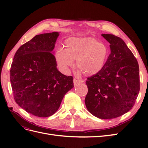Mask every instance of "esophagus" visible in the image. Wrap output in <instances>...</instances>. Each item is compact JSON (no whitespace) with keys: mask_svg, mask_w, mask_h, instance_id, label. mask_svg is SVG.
Segmentation results:
<instances>
[{"mask_svg":"<svg viewBox=\"0 0 148 148\" xmlns=\"http://www.w3.org/2000/svg\"><path fill=\"white\" fill-rule=\"evenodd\" d=\"M82 82H83V81H82V80L77 79H75V78H74V79H73V84H74L75 86H77L78 84L82 83Z\"/></svg>","mask_w":148,"mask_h":148,"instance_id":"34e87169","label":"esophagus"}]
</instances>
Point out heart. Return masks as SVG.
I'll return each mask as SVG.
<instances>
[{"label":"heart","mask_w":148,"mask_h":148,"mask_svg":"<svg viewBox=\"0 0 148 148\" xmlns=\"http://www.w3.org/2000/svg\"><path fill=\"white\" fill-rule=\"evenodd\" d=\"M64 49L55 53V59L60 69L68 72L76 66L79 73L91 77L104 68L108 57V48L97 40L84 37H71L65 40Z\"/></svg>","instance_id":"1"}]
</instances>
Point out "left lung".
Wrapping results in <instances>:
<instances>
[{"mask_svg": "<svg viewBox=\"0 0 148 148\" xmlns=\"http://www.w3.org/2000/svg\"><path fill=\"white\" fill-rule=\"evenodd\" d=\"M102 36L110 43V53L100 72L87 79L84 102L95 117L110 119L128 112L135 104L140 88L139 65L122 39Z\"/></svg>", "mask_w": 148, "mask_h": 148, "instance_id": "1", "label": "left lung"}]
</instances>
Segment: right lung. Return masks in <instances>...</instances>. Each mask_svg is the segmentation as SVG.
<instances>
[{"label": "right lung", "mask_w": 148, "mask_h": 148, "mask_svg": "<svg viewBox=\"0 0 148 148\" xmlns=\"http://www.w3.org/2000/svg\"><path fill=\"white\" fill-rule=\"evenodd\" d=\"M59 33L36 35L16 52L10 71L16 104L27 112L47 117L59 109L65 94L74 87L73 78L57 69L53 50Z\"/></svg>", "instance_id": "obj_1"}]
</instances>
